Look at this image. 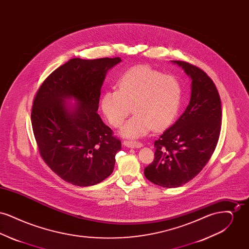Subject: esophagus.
Wrapping results in <instances>:
<instances>
[{
  "mask_svg": "<svg viewBox=\"0 0 249 249\" xmlns=\"http://www.w3.org/2000/svg\"><path fill=\"white\" fill-rule=\"evenodd\" d=\"M123 144L127 147H130V148H139L142 145V142H137V141H130V140H125L123 142Z\"/></svg>",
  "mask_w": 249,
  "mask_h": 249,
  "instance_id": "34e87169",
  "label": "esophagus"
}]
</instances>
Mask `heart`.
Wrapping results in <instances>:
<instances>
[{
	"instance_id": "1",
	"label": "heart",
	"mask_w": 249,
	"mask_h": 249,
	"mask_svg": "<svg viewBox=\"0 0 249 249\" xmlns=\"http://www.w3.org/2000/svg\"><path fill=\"white\" fill-rule=\"evenodd\" d=\"M181 101L182 87L175 75L142 65L122 73L117 89L102 94L101 108L110 125L119 128L132 107L134 115L121 133L129 138H139L152 128L160 130L170 125L178 115Z\"/></svg>"
}]
</instances>
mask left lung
<instances>
[{
    "instance_id": "left-lung-1",
    "label": "left lung",
    "mask_w": 249,
    "mask_h": 249,
    "mask_svg": "<svg viewBox=\"0 0 249 249\" xmlns=\"http://www.w3.org/2000/svg\"><path fill=\"white\" fill-rule=\"evenodd\" d=\"M191 78L190 105L154 142L153 161L144 177L163 188H178L195 178L211 159L221 129V102L213 80L199 67L173 60Z\"/></svg>"
}]
</instances>
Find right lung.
I'll return each mask as SVG.
<instances>
[{
  "label": "right lung",
  "instance_id": "obj_1",
  "mask_svg": "<svg viewBox=\"0 0 249 249\" xmlns=\"http://www.w3.org/2000/svg\"><path fill=\"white\" fill-rule=\"evenodd\" d=\"M119 57L71 59L39 87L32 107V126L40 156L64 181L93 186L108 178L121 142L97 111L107 71ZM79 103L70 110L64 101Z\"/></svg>",
  "mask_w": 249,
  "mask_h": 249
}]
</instances>
